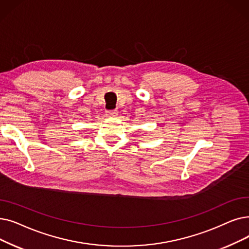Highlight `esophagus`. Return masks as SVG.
Instances as JSON below:
<instances>
[{
	"mask_svg": "<svg viewBox=\"0 0 249 249\" xmlns=\"http://www.w3.org/2000/svg\"><path fill=\"white\" fill-rule=\"evenodd\" d=\"M107 115L109 117H116L118 115V110H113V111H107Z\"/></svg>",
	"mask_w": 249,
	"mask_h": 249,
	"instance_id": "esophagus-1",
	"label": "esophagus"
}]
</instances>
